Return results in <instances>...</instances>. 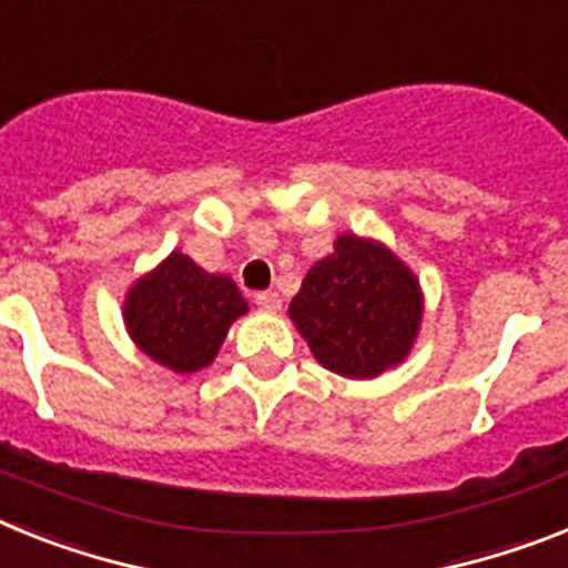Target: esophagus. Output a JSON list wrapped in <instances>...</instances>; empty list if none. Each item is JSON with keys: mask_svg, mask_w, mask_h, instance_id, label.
Returning a JSON list of instances; mask_svg holds the SVG:
<instances>
[{"mask_svg": "<svg viewBox=\"0 0 568 568\" xmlns=\"http://www.w3.org/2000/svg\"><path fill=\"white\" fill-rule=\"evenodd\" d=\"M254 300L262 312H280V308H283V300H280L276 292H260Z\"/></svg>", "mask_w": 568, "mask_h": 568, "instance_id": "34e87169", "label": "esophagus"}]
</instances>
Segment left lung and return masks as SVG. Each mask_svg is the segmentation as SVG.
<instances>
[{"mask_svg":"<svg viewBox=\"0 0 568 568\" xmlns=\"http://www.w3.org/2000/svg\"><path fill=\"white\" fill-rule=\"evenodd\" d=\"M422 285L387 245L343 233L308 268L288 314L308 349L343 378H378L413 349Z\"/></svg>","mask_w":568,"mask_h":568,"instance_id":"obj_1","label":"left lung"}]
</instances>
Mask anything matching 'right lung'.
<instances>
[{
	"label": "right lung",
	"mask_w": 568,
	"mask_h": 568,
	"mask_svg": "<svg viewBox=\"0 0 568 568\" xmlns=\"http://www.w3.org/2000/svg\"><path fill=\"white\" fill-rule=\"evenodd\" d=\"M245 312L231 276L207 274L181 251L141 276L123 300V323L138 349L173 373L211 364L231 323Z\"/></svg>",
	"instance_id": "obj_1"
}]
</instances>
